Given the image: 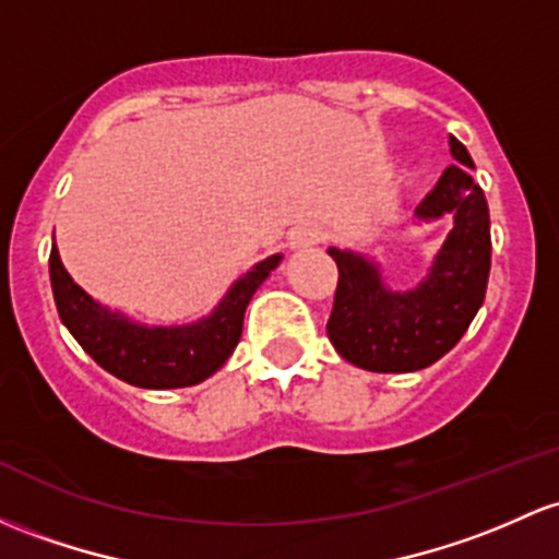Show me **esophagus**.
Segmentation results:
<instances>
[{"label":"esophagus","mask_w":559,"mask_h":559,"mask_svg":"<svg viewBox=\"0 0 559 559\" xmlns=\"http://www.w3.org/2000/svg\"><path fill=\"white\" fill-rule=\"evenodd\" d=\"M323 241V230L318 225H299V228L292 230L289 247L292 249H308L316 247V243Z\"/></svg>","instance_id":"34e87169"}]
</instances>
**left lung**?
I'll use <instances>...</instances> for the list:
<instances>
[{"instance_id":"1","label":"left lung","mask_w":559,"mask_h":559,"mask_svg":"<svg viewBox=\"0 0 559 559\" xmlns=\"http://www.w3.org/2000/svg\"><path fill=\"white\" fill-rule=\"evenodd\" d=\"M456 164L416 204L414 223L451 217V230L427 275L411 289H390L373 257L329 247L340 267L329 340L342 358L377 373L432 366L456 345L486 299L490 273V217L483 188L472 180L469 151L449 138Z\"/></svg>"}]
</instances>
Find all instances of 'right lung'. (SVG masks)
<instances>
[{
    "label": "right lung",
    "mask_w": 559,
    "mask_h": 559,
    "mask_svg": "<svg viewBox=\"0 0 559 559\" xmlns=\"http://www.w3.org/2000/svg\"><path fill=\"white\" fill-rule=\"evenodd\" d=\"M270 254L230 284L210 316L182 326H148L92 299L50 251V284L60 321L100 369L121 382L145 390L190 388L223 369L241 340L243 312L254 292L281 265Z\"/></svg>",
    "instance_id": "obj_1"
}]
</instances>
